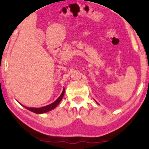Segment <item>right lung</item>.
I'll return each mask as SVG.
<instances>
[{"label":"right lung","instance_id":"right-lung-1","mask_svg":"<svg viewBox=\"0 0 149 149\" xmlns=\"http://www.w3.org/2000/svg\"><path fill=\"white\" fill-rule=\"evenodd\" d=\"M64 90H63L62 92H61V95L58 97V99L57 100L55 101V102H54L53 103L49 104V105L47 106H45V107H41V108H29V107H24L26 109H27L28 110L31 111L35 113H38V114H40V113H46V112H48L49 111L52 110V109H54V108H56L57 107L58 104H59V102H61V100H62L63 97H64Z\"/></svg>","mask_w":149,"mask_h":149}]
</instances>
